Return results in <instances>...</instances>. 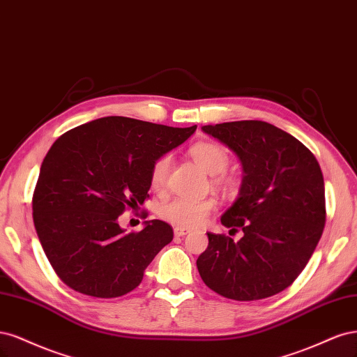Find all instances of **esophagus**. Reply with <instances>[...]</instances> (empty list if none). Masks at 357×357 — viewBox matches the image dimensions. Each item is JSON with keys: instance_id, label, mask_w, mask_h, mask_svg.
Segmentation results:
<instances>
[{"instance_id": "34e87169", "label": "esophagus", "mask_w": 357, "mask_h": 357, "mask_svg": "<svg viewBox=\"0 0 357 357\" xmlns=\"http://www.w3.org/2000/svg\"><path fill=\"white\" fill-rule=\"evenodd\" d=\"M174 233H175L176 237H183V236H187L190 233V229L188 228H183V227H175Z\"/></svg>"}]
</instances>
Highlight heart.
<instances>
[{"mask_svg":"<svg viewBox=\"0 0 357 357\" xmlns=\"http://www.w3.org/2000/svg\"><path fill=\"white\" fill-rule=\"evenodd\" d=\"M192 160L197 163L206 174L220 175L227 170L229 165V155L227 149L215 142H200L190 149ZM172 166V157L169 154L158 157L149 170V182L153 188L162 190L166 185ZM216 185L224 190H233L236 182L231 178L218 176L215 179ZM216 209V202L213 199H187L174 197L158 206V215L165 221L179 227H199L208 221L211 213Z\"/></svg>","mask_w":357,"mask_h":357,"instance_id":"b5f03b06","label":"heart"}]
</instances>
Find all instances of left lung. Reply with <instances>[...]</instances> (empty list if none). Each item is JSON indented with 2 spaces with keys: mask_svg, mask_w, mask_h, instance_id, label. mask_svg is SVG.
Segmentation results:
<instances>
[{
  "mask_svg": "<svg viewBox=\"0 0 357 357\" xmlns=\"http://www.w3.org/2000/svg\"><path fill=\"white\" fill-rule=\"evenodd\" d=\"M202 130L237 154L238 197L221 216L243 237L208 233L197 259L206 286L229 300L255 301L284 291L307 266L326 221L325 182L310 149L275 126L245 120Z\"/></svg>",
  "mask_w": 357,
  "mask_h": 357,
  "instance_id": "8db88e82",
  "label": "left lung"
}]
</instances>
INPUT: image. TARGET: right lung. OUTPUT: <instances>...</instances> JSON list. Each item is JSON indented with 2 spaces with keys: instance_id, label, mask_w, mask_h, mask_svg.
Instances as JSON below:
<instances>
[{
  "instance_id": "obj_1",
  "label": "right lung",
  "mask_w": 357,
  "mask_h": 357,
  "mask_svg": "<svg viewBox=\"0 0 357 357\" xmlns=\"http://www.w3.org/2000/svg\"><path fill=\"white\" fill-rule=\"evenodd\" d=\"M195 129L116 116L57 137L43 160L32 216L44 254L65 284L96 298H117L139 286L174 229L153 220L128 234L119 216L149 197L153 163Z\"/></svg>"
}]
</instances>
